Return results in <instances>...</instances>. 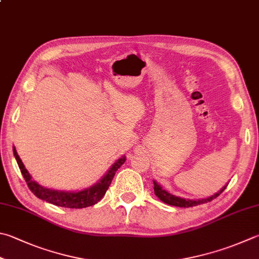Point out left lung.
<instances>
[{
  "mask_svg": "<svg viewBox=\"0 0 259 259\" xmlns=\"http://www.w3.org/2000/svg\"><path fill=\"white\" fill-rule=\"evenodd\" d=\"M154 184V194L157 195V196L162 201L163 203H167L169 205H172V206H178V207H192V206H196L199 205V204H204V203H207V202H211L212 199L217 198L219 195H220L224 189H226L227 186H224L220 192L218 194L213 195V196L205 198V199H201V201H190V199H185V198H180L177 196H174V195L169 194L168 192H165L164 189H162L160 187V185H158L155 182H153Z\"/></svg>",
  "mask_w": 259,
  "mask_h": 259,
  "instance_id": "8db88e82",
  "label": "left lung"
}]
</instances>
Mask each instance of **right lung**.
Wrapping results in <instances>:
<instances>
[{
    "instance_id": "add662e5",
    "label": "right lung",
    "mask_w": 259,
    "mask_h": 259,
    "mask_svg": "<svg viewBox=\"0 0 259 259\" xmlns=\"http://www.w3.org/2000/svg\"><path fill=\"white\" fill-rule=\"evenodd\" d=\"M13 153L29 189H30L38 198H40L42 201H46L48 203H52L54 205L69 207V208L88 207V206L95 205L96 203H98L100 199L105 196L107 189H108L109 185L111 184V180L114 178L115 172L118 170V168L125 162L126 160L125 157H123L118 161H116L105 177L102 178L98 184L95 185V186L82 190V192L66 193V192H57V190L44 188L36 182H33L30 177V175L28 172V170L24 168L21 159L19 158L16 149H13Z\"/></svg>"
}]
</instances>
